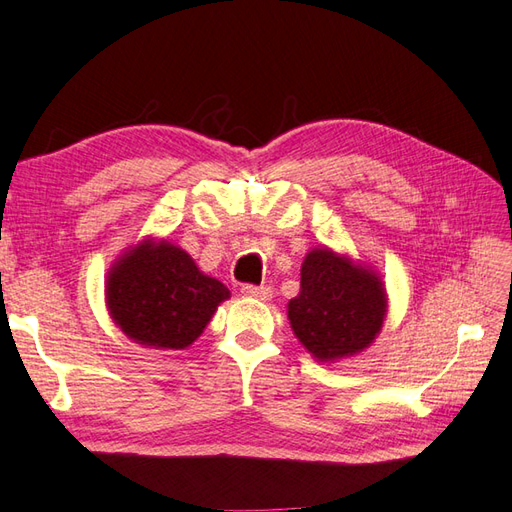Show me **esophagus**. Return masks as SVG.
<instances>
[{
	"mask_svg": "<svg viewBox=\"0 0 512 512\" xmlns=\"http://www.w3.org/2000/svg\"><path fill=\"white\" fill-rule=\"evenodd\" d=\"M241 293L245 297H254V299H263V302H267V299H271L273 291L269 289V286H254V284H245Z\"/></svg>",
	"mask_w": 512,
	"mask_h": 512,
	"instance_id": "34e87169",
	"label": "esophagus"
}]
</instances>
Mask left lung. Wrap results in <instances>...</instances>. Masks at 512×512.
Returning <instances> with one entry per match:
<instances>
[{
  "instance_id": "left-lung-1",
  "label": "left lung",
  "mask_w": 512,
  "mask_h": 512,
  "mask_svg": "<svg viewBox=\"0 0 512 512\" xmlns=\"http://www.w3.org/2000/svg\"><path fill=\"white\" fill-rule=\"evenodd\" d=\"M389 313L380 273L332 247H313L302 289L286 306L293 334L319 363H339L376 343Z\"/></svg>"
}]
</instances>
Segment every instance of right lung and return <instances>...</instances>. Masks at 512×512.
I'll use <instances>...</instances> for the list:
<instances>
[{"label": "right lung", "mask_w": 512, "mask_h": 512, "mask_svg": "<svg viewBox=\"0 0 512 512\" xmlns=\"http://www.w3.org/2000/svg\"><path fill=\"white\" fill-rule=\"evenodd\" d=\"M226 299L230 291L199 271L189 252L154 236L130 245L106 276L112 323L149 350H186Z\"/></svg>", "instance_id": "obj_1"}]
</instances>
